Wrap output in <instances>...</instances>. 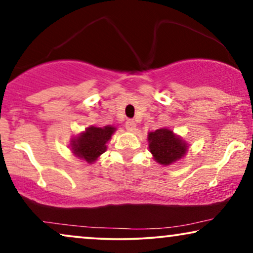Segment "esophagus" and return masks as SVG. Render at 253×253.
<instances>
[{
    "instance_id": "obj_1",
    "label": "esophagus",
    "mask_w": 253,
    "mask_h": 253,
    "mask_svg": "<svg viewBox=\"0 0 253 253\" xmlns=\"http://www.w3.org/2000/svg\"><path fill=\"white\" fill-rule=\"evenodd\" d=\"M125 126H126V129L129 130V132H134V130H135V128H136L135 121L130 120V119L126 121V125H125Z\"/></svg>"
}]
</instances>
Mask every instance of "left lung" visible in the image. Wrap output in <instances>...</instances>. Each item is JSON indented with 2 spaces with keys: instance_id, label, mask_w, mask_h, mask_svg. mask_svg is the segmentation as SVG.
I'll return each mask as SVG.
<instances>
[{
  "instance_id": "8db88e82",
  "label": "left lung",
  "mask_w": 253,
  "mask_h": 253,
  "mask_svg": "<svg viewBox=\"0 0 253 253\" xmlns=\"http://www.w3.org/2000/svg\"><path fill=\"white\" fill-rule=\"evenodd\" d=\"M149 150L159 164L168 166L181 159L187 152V145L171 130L156 129L148 134Z\"/></svg>"
}]
</instances>
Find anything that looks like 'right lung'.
Masks as SVG:
<instances>
[{
  "label": "right lung",
  "mask_w": 253,
  "mask_h": 253,
  "mask_svg": "<svg viewBox=\"0 0 253 253\" xmlns=\"http://www.w3.org/2000/svg\"><path fill=\"white\" fill-rule=\"evenodd\" d=\"M116 128L112 126L88 127L84 133L72 141L73 153L86 160L88 164L95 161L106 150V142L111 139Z\"/></svg>",
  "instance_id": "obj_1"
}]
</instances>
